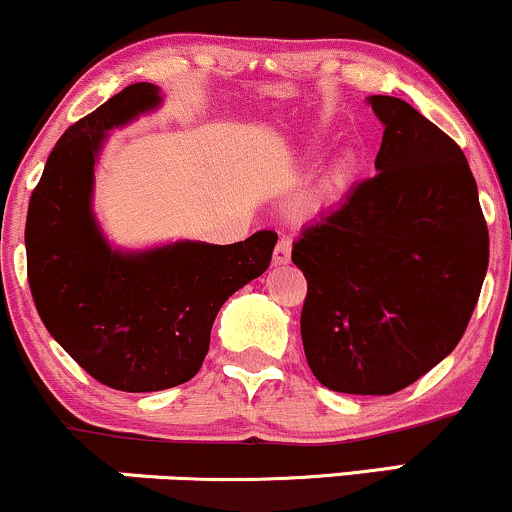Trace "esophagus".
Masks as SVG:
<instances>
[{"mask_svg": "<svg viewBox=\"0 0 512 512\" xmlns=\"http://www.w3.org/2000/svg\"><path fill=\"white\" fill-rule=\"evenodd\" d=\"M291 260V240L289 238H279L274 248V264H289Z\"/></svg>", "mask_w": 512, "mask_h": 512, "instance_id": "34e87169", "label": "esophagus"}]
</instances>
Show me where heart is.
<instances>
[{
	"mask_svg": "<svg viewBox=\"0 0 512 512\" xmlns=\"http://www.w3.org/2000/svg\"><path fill=\"white\" fill-rule=\"evenodd\" d=\"M351 173V161H342L339 163V168H337V178L342 180V178H346V175Z\"/></svg>",
	"mask_w": 512,
	"mask_h": 512,
	"instance_id": "heart-1",
	"label": "heart"
}]
</instances>
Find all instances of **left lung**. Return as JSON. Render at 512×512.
Here are the masks:
<instances>
[{
  "label": "left lung",
  "mask_w": 512,
  "mask_h": 512,
  "mask_svg": "<svg viewBox=\"0 0 512 512\" xmlns=\"http://www.w3.org/2000/svg\"><path fill=\"white\" fill-rule=\"evenodd\" d=\"M378 175L305 226L291 260L305 274V358L322 385L392 395L467 330L489 267V228L467 158L443 129L392 96Z\"/></svg>",
  "instance_id": "left-lung-1"
}]
</instances>
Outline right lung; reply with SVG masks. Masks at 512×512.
Returning <instances> with one entry per match:
<instances>
[{
    "label": "right lung",
    "instance_id": "add662e5",
    "mask_svg": "<svg viewBox=\"0 0 512 512\" xmlns=\"http://www.w3.org/2000/svg\"><path fill=\"white\" fill-rule=\"evenodd\" d=\"M161 103L154 84H132L81 117L45 163L26 219L28 284L40 320L98 383L156 392L202 368L221 305L267 272L274 231L233 245L178 240L115 250L93 216V168L110 129Z\"/></svg>",
    "mask_w": 512,
    "mask_h": 512
}]
</instances>
